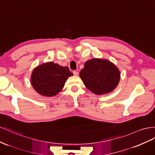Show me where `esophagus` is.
I'll return each mask as SVG.
<instances>
[{"instance_id": "obj_1", "label": "esophagus", "mask_w": 155, "mask_h": 155, "mask_svg": "<svg viewBox=\"0 0 155 155\" xmlns=\"http://www.w3.org/2000/svg\"><path fill=\"white\" fill-rule=\"evenodd\" d=\"M73 74H74V76H78V71H76V70H75V71H74V72H73Z\"/></svg>"}]
</instances>
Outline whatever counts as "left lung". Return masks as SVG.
Masks as SVG:
<instances>
[{"mask_svg":"<svg viewBox=\"0 0 155 155\" xmlns=\"http://www.w3.org/2000/svg\"><path fill=\"white\" fill-rule=\"evenodd\" d=\"M120 72L111 62L101 58H92L85 62L80 73L85 87L96 94H104L114 91L120 80Z\"/></svg>","mask_w":155,"mask_h":155,"instance_id":"8db88e82","label":"left lung"}]
</instances>
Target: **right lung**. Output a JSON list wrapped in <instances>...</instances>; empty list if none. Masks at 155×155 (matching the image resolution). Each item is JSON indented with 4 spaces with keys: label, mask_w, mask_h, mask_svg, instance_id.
I'll list each match as a JSON object with an SVG mask.
<instances>
[{
    "label": "right lung",
    "mask_w": 155,
    "mask_h": 155,
    "mask_svg": "<svg viewBox=\"0 0 155 155\" xmlns=\"http://www.w3.org/2000/svg\"><path fill=\"white\" fill-rule=\"evenodd\" d=\"M73 76L67 66L53 62L41 64L34 69L31 84L38 93L44 97H53L63 89L67 79Z\"/></svg>",
    "instance_id": "right-lung-1"
}]
</instances>
